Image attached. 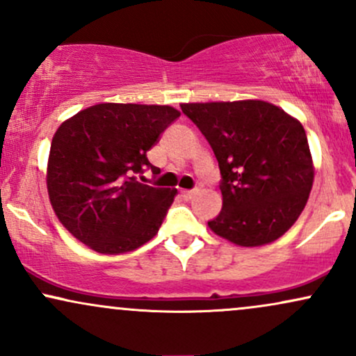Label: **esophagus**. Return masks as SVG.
Segmentation results:
<instances>
[{"instance_id": "1", "label": "esophagus", "mask_w": 356, "mask_h": 356, "mask_svg": "<svg viewBox=\"0 0 356 356\" xmlns=\"http://www.w3.org/2000/svg\"><path fill=\"white\" fill-rule=\"evenodd\" d=\"M181 194H182L184 199H192L194 195L199 194V187H195V189H192V191H182Z\"/></svg>"}]
</instances>
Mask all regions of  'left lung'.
Segmentation results:
<instances>
[{"label":"left lung","instance_id":"left-lung-1","mask_svg":"<svg viewBox=\"0 0 356 356\" xmlns=\"http://www.w3.org/2000/svg\"><path fill=\"white\" fill-rule=\"evenodd\" d=\"M219 162L222 209L207 222L239 246L284 234L308 202L314 169L303 125L263 100L182 104Z\"/></svg>","mask_w":356,"mask_h":356}]
</instances>
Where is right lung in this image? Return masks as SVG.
<instances>
[{
  "label": "right lung",
  "mask_w": 356,
  "mask_h": 356,
  "mask_svg": "<svg viewBox=\"0 0 356 356\" xmlns=\"http://www.w3.org/2000/svg\"><path fill=\"white\" fill-rule=\"evenodd\" d=\"M181 115L169 105L99 104L58 127L47 187L56 218L102 254L134 251L157 234L177 189L137 181L157 172L147 152Z\"/></svg>",
  "instance_id": "1"
}]
</instances>
